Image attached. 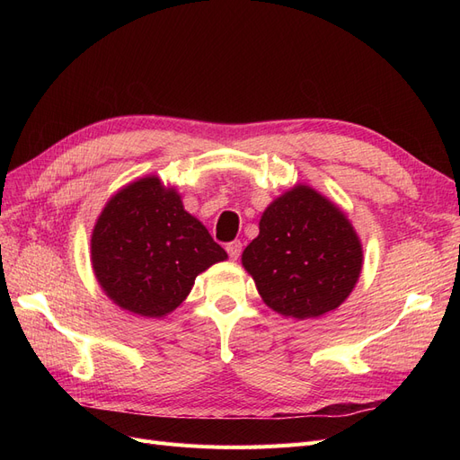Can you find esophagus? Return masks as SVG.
Returning a JSON list of instances; mask_svg holds the SVG:
<instances>
[{"label": "esophagus", "instance_id": "esophagus-1", "mask_svg": "<svg viewBox=\"0 0 460 460\" xmlns=\"http://www.w3.org/2000/svg\"><path fill=\"white\" fill-rule=\"evenodd\" d=\"M226 252H228L230 259H232V261H235V259H238V257L242 255V243H240V242H232V243H228V245H226Z\"/></svg>", "mask_w": 460, "mask_h": 460}]
</instances>
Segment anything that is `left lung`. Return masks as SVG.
<instances>
[{
	"instance_id": "1",
	"label": "left lung",
	"mask_w": 460,
	"mask_h": 460,
	"mask_svg": "<svg viewBox=\"0 0 460 460\" xmlns=\"http://www.w3.org/2000/svg\"><path fill=\"white\" fill-rule=\"evenodd\" d=\"M261 299L286 318H318L349 297L363 243L341 208L307 184L278 196L242 253Z\"/></svg>"
}]
</instances>
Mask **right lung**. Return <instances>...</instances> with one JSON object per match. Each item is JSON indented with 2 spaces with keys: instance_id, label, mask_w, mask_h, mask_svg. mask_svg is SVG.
Returning <instances> with one entry per match:
<instances>
[{
  "instance_id": "right-lung-1",
  "label": "right lung",
  "mask_w": 460,
  "mask_h": 460,
  "mask_svg": "<svg viewBox=\"0 0 460 460\" xmlns=\"http://www.w3.org/2000/svg\"><path fill=\"white\" fill-rule=\"evenodd\" d=\"M92 269L122 311L163 318L182 303L196 278L228 255L190 215L174 186L157 174L120 188L97 217Z\"/></svg>"
}]
</instances>
